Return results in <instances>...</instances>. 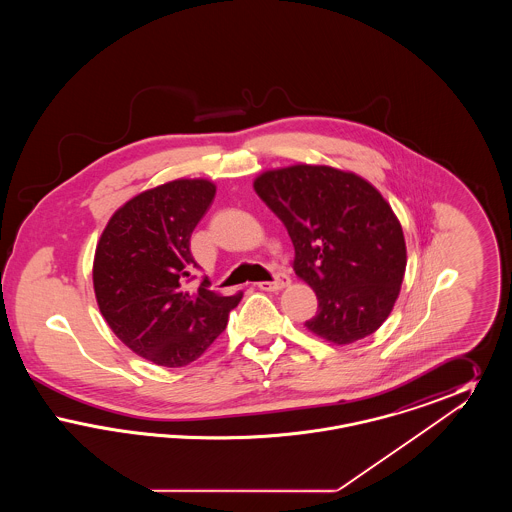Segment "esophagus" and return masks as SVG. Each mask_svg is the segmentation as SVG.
<instances>
[{"label": "esophagus", "instance_id": "1", "mask_svg": "<svg viewBox=\"0 0 512 512\" xmlns=\"http://www.w3.org/2000/svg\"><path fill=\"white\" fill-rule=\"evenodd\" d=\"M288 284H290V276L284 274V272H278L272 282H259L257 288H259V290H265V292H278V290L286 288Z\"/></svg>", "mask_w": 512, "mask_h": 512}]
</instances>
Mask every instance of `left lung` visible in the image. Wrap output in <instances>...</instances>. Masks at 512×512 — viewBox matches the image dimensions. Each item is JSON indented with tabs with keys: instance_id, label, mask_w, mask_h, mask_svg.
I'll return each mask as SVG.
<instances>
[{
	"instance_id": "1",
	"label": "left lung",
	"mask_w": 512,
	"mask_h": 512,
	"mask_svg": "<svg viewBox=\"0 0 512 512\" xmlns=\"http://www.w3.org/2000/svg\"><path fill=\"white\" fill-rule=\"evenodd\" d=\"M253 188L292 238L295 274L317 293V315L305 326L338 345L376 332L407 267L388 201L365 178L324 165L263 172Z\"/></svg>"
}]
</instances>
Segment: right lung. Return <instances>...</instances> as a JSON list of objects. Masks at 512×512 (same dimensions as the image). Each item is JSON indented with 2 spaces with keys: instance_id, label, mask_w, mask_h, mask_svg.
Returning a JSON list of instances; mask_svg holds the SVG:
<instances>
[{
  "instance_id": "add662e5",
  "label": "right lung",
  "mask_w": 512,
  "mask_h": 512,
  "mask_svg": "<svg viewBox=\"0 0 512 512\" xmlns=\"http://www.w3.org/2000/svg\"><path fill=\"white\" fill-rule=\"evenodd\" d=\"M203 178L172 180L142 192L107 222L94 257L99 311L136 355L167 368L190 365L219 338L242 292L197 290L190 238L215 199Z\"/></svg>"
}]
</instances>
